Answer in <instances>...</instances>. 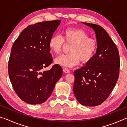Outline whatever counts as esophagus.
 I'll use <instances>...</instances> for the list:
<instances>
[{"label":"esophagus","instance_id":"esophagus-1","mask_svg":"<svg viewBox=\"0 0 127 127\" xmlns=\"http://www.w3.org/2000/svg\"><path fill=\"white\" fill-rule=\"evenodd\" d=\"M63 72L64 73H67L70 72V70H69V69H68V68H63Z\"/></svg>","mask_w":127,"mask_h":127}]
</instances>
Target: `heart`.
Returning <instances> with one entry per match:
<instances>
[{"instance_id": "obj_1", "label": "heart", "mask_w": 127, "mask_h": 127, "mask_svg": "<svg viewBox=\"0 0 127 127\" xmlns=\"http://www.w3.org/2000/svg\"><path fill=\"white\" fill-rule=\"evenodd\" d=\"M88 36L86 32L80 28H67L62 32V36H51L49 46L55 54L61 53L64 42L71 44L69 49L70 53L58 57L55 63L64 67H72L77 65L80 60L82 63L90 61L97 50V42L95 38Z\"/></svg>"}]
</instances>
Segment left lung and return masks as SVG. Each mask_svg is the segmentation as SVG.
<instances>
[{
  "label": "left lung",
  "mask_w": 127,
  "mask_h": 127,
  "mask_svg": "<svg viewBox=\"0 0 127 127\" xmlns=\"http://www.w3.org/2000/svg\"><path fill=\"white\" fill-rule=\"evenodd\" d=\"M82 23L95 32L97 48L86 66L74 72L73 92L79 104L95 106L106 100L117 82L119 54L114 42L101 26Z\"/></svg>",
  "instance_id": "1"
}]
</instances>
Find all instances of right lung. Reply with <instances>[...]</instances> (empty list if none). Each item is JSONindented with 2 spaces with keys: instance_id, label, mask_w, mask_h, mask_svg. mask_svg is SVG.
Listing matches in <instances>:
<instances>
[{
  "instance_id": "1",
  "label": "right lung",
  "mask_w": 127,
  "mask_h": 127,
  "mask_svg": "<svg viewBox=\"0 0 127 127\" xmlns=\"http://www.w3.org/2000/svg\"><path fill=\"white\" fill-rule=\"evenodd\" d=\"M61 22L44 21L29 26L12 47L8 62L10 81L18 97L28 104L45 101L63 74L58 64L42 72L53 63L49 41Z\"/></svg>"
}]
</instances>
